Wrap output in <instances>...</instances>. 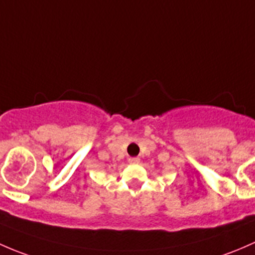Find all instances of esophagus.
Returning a JSON list of instances; mask_svg holds the SVG:
<instances>
[{
	"instance_id": "obj_1",
	"label": "esophagus",
	"mask_w": 255,
	"mask_h": 255,
	"mask_svg": "<svg viewBox=\"0 0 255 255\" xmlns=\"http://www.w3.org/2000/svg\"><path fill=\"white\" fill-rule=\"evenodd\" d=\"M138 162H140V158H138V157H131V158H128V163L131 164H137Z\"/></svg>"
}]
</instances>
